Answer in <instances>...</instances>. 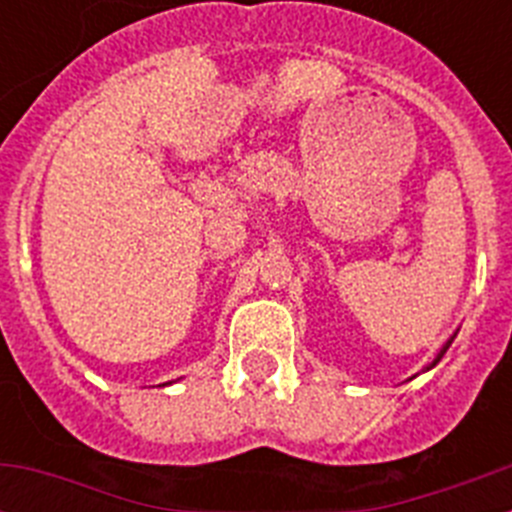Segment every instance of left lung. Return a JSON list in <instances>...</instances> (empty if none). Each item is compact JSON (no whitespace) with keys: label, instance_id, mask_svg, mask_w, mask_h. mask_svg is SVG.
Returning a JSON list of instances; mask_svg holds the SVG:
<instances>
[{"label":"left lung","instance_id":"left-lung-1","mask_svg":"<svg viewBox=\"0 0 512 512\" xmlns=\"http://www.w3.org/2000/svg\"><path fill=\"white\" fill-rule=\"evenodd\" d=\"M451 341H454V336H451ZM451 341H446V346H443V348H441V351H438V356H436V359H433V364H431V366H425V369H433V366H436V364H438V361H441V356H443V354H446V351H449Z\"/></svg>","mask_w":512,"mask_h":512}]
</instances>
